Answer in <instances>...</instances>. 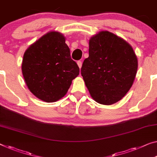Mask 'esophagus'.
Here are the masks:
<instances>
[{
	"instance_id": "obj_1",
	"label": "esophagus",
	"mask_w": 157,
	"mask_h": 157,
	"mask_svg": "<svg viewBox=\"0 0 157 157\" xmlns=\"http://www.w3.org/2000/svg\"><path fill=\"white\" fill-rule=\"evenodd\" d=\"M77 64H78L79 69H81V67H82V62L80 61V60H78V61L77 62Z\"/></svg>"
}]
</instances>
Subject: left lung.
<instances>
[{"label": "left lung", "instance_id": "left-lung-1", "mask_svg": "<svg viewBox=\"0 0 157 157\" xmlns=\"http://www.w3.org/2000/svg\"><path fill=\"white\" fill-rule=\"evenodd\" d=\"M137 70V59L126 40L107 31L89 40V57L81 67V75L91 97L109 105L128 92Z\"/></svg>", "mask_w": 157, "mask_h": 157}]
</instances>
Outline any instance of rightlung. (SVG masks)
<instances>
[{
  "label": "right lung",
  "mask_w": 157,
  "mask_h": 157,
  "mask_svg": "<svg viewBox=\"0 0 157 157\" xmlns=\"http://www.w3.org/2000/svg\"><path fill=\"white\" fill-rule=\"evenodd\" d=\"M21 71L29 90L47 102L63 98L79 67L71 58L64 36L50 31L31 45L24 54Z\"/></svg>",
  "instance_id": "obj_1"
}]
</instances>
